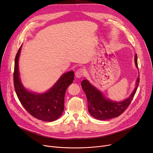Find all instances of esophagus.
Listing matches in <instances>:
<instances>
[{"label":"esophagus","mask_w":153,"mask_h":153,"mask_svg":"<svg viewBox=\"0 0 153 153\" xmlns=\"http://www.w3.org/2000/svg\"><path fill=\"white\" fill-rule=\"evenodd\" d=\"M85 74V71L83 69H79L76 71L75 75L77 78H81Z\"/></svg>","instance_id":"esophagus-1"}]
</instances>
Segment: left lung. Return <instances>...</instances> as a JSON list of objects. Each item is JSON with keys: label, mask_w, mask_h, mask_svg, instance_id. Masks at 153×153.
<instances>
[{"label": "left lung", "mask_w": 153, "mask_h": 153, "mask_svg": "<svg viewBox=\"0 0 153 153\" xmlns=\"http://www.w3.org/2000/svg\"><path fill=\"white\" fill-rule=\"evenodd\" d=\"M134 62L136 66L138 68L136 54L134 56ZM139 82L140 78L138 77L135 89L128 99L122 102H113L106 99L102 92L92 85L87 80H83L81 82V86L87 96L88 110L90 114L95 118L100 120L118 117L122 114L129 106L138 89Z\"/></svg>", "instance_id": "8db88e82"}]
</instances>
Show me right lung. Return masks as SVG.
Wrapping results in <instances>:
<instances>
[{"instance_id": "1", "label": "right lung", "mask_w": 153, "mask_h": 153, "mask_svg": "<svg viewBox=\"0 0 153 153\" xmlns=\"http://www.w3.org/2000/svg\"><path fill=\"white\" fill-rule=\"evenodd\" d=\"M22 46L15 56L13 84L15 92L22 105L28 113L38 120L53 122L59 118L64 108V95L74 80V72L63 74L56 84L43 94L27 91L21 83L19 71V58Z\"/></svg>"}]
</instances>
